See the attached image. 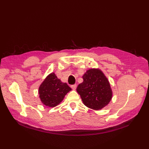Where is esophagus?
<instances>
[{
  "instance_id": "34e87169",
  "label": "esophagus",
  "mask_w": 149,
  "mask_h": 149,
  "mask_svg": "<svg viewBox=\"0 0 149 149\" xmlns=\"http://www.w3.org/2000/svg\"><path fill=\"white\" fill-rule=\"evenodd\" d=\"M76 87H77V85H76V84H73V85L71 86V88L73 89V90H75L76 89Z\"/></svg>"
}]
</instances>
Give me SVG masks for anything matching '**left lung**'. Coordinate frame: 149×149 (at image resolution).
Instances as JSON below:
<instances>
[{"label": "left lung", "instance_id": "obj_1", "mask_svg": "<svg viewBox=\"0 0 149 149\" xmlns=\"http://www.w3.org/2000/svg\"><path fill=\"white\" fill-rule=\"evenodd\" d=\"M83 82L76 89L84 104L94 110H101L109 104L112 97L110 83L99 68H91L83 76Z\"/></svg>", "mask_w": 149, "mask_h": 149}]
</instances>
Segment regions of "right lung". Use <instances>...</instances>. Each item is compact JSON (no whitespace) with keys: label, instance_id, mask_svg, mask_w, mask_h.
<instances>
[{"label":"right lung","instance_id":"right-lung-1","mask_svg":"<svg viewBox=\"0 0 149 149\" xmlns=\"http://www.w3.org/2000/svg\"><path fill=\"white\" fill-rule=\"evenodd\" d=\"M71 88L57 78L55 73L49 74L40 85L39 97L42 103L49 107H54L61 102Z\"/></svg>","mask_w":149,"mask_h":149}]
</instances>
